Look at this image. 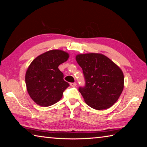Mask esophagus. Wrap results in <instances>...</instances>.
<instances>
[{"label": "esophagus", "instance_id": "1", "mask_svg": "<svg viewBox=\"0 0 147 147\" xmlns=\"http://www.w3.org/2000/svg\"><path fill=\"white\" fill-rule=\"evenodd\" d=\"M70 85H71V86H72V87H76V82L71 83Z\"/></svg>", "mask_w": 147, "mask_h": 147}]
</instances>
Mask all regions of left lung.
<instances>
[{
    "label": "left lung",
    "instance_id": "obj_1",
    "mask_svg": "<svg viewBox=\"0 0 147 147\" xmlns=\"http://www.w3.org/2000/svg\"><path fill=\"white\" fill-rule=\"evenodd\" d=\"M76 59L83 71L85 86L80 87L86 103L102 110L112 106L124 88L121 69L108 57L101 54H78Z\"/></svg>",
    "mask_w": 147,
    "mask_h": 147
}]
</instances>
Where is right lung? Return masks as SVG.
Listing matches in <instances>:
<instances>
[{
    "label": "right lung",
    "instance_id": "right-lung-1",
    "mask_svg": "<svg viewBox=\"0 0 147 147\" xmlns=\"http://www.w3.org/2000/svg\"><path fill=\"white\" fill-rule=\"evenodd\" d=\"M69 54L60 50H52L35 58L27 69L25 82L29 95L39 106L56 103L69 86L63 80L58 66L67 60Z\"/></svg>",
    "mask_w": 147,
    "mask_h": 147
}]
</instances>
